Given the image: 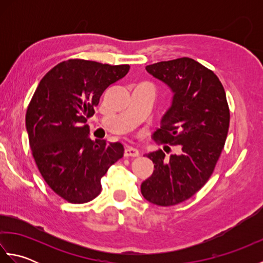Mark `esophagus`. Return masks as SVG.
Returning a JSON list of instances; mask_svg holds the SVG:
<instances>
[{
  "instance_id": "34e87169",
  "label": "esophagus",
  "mask_w": 263,
  "mask_h": 263,
  "mask_svg": "<svg viewBox=\"0 0 263 263\" xmlns=\"http://www.w3.org/2000/svg\"><path fill=\"white\" fill-rule=\"evenodd\" d=\"M124 155L126 157H138L140 153H139V150L135 147H126L124 150Z\"/></svg>"
}]
</instances>
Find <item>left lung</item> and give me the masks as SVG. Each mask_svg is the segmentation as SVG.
<instances>
[{
	"label": "left lung",
	"mask_w": 263,
	"mask_h": 263,
	"mask_svg": "<svg viewBox=\"0 0 263 263\" xmlns=\"http://www.w3.org/2000/svg\"><path fill=\"white\" fill-rule=\"evenodd\" d=\"M146 70L172 91L171 106L154 137L180 146V153L170 158L161 150L146 155L155 171L142 182L141 193L152 203L174 205L191 198L209 180L226 141L230 109L219 79L197 61H164Z\"/></svg>",
	"instance_id": "left-lung-1"
}]
</instances>
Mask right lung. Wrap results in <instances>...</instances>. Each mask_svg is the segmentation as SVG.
Returning a JSON list of instances; mask_svg holds the SVG:
<instances>
[{"label":"right lung","instance_id":"add662e5","mask_svg":"<svg viewBox=\"0 0 263 263\" xmlns=\"http://www.w3.org/2000/svg\"><path fill=\"white\" fill-rule=\"evenodd\" d=\"M130 66L69 60L39 82L26 115V128L36 165L61 198L85 203L100 193L102 178L123 157L122 143L92 141L87 119L104 90L122 79Z\"/></svg>","mask_w":263,"mask_h":263}]
</instances>
